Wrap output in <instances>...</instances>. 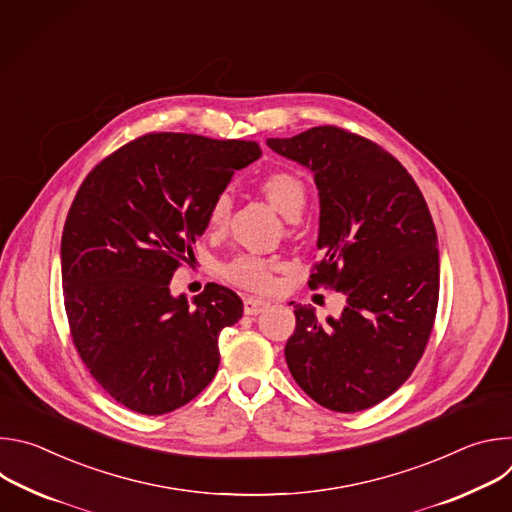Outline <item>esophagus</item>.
I'll use <instances>...</instances> for the list:
<instances>
[{
	"mask_svg": "<svg viewBox=\"0 0 512 512\" xmlns=\"http://www.w3.org/2000/svg\"><path fill=\"white\" fill-rule=\"evenodd\" d=\"M267 306H269V304L263 302V300L247 298V300H245V314H247V316H257V314H261Z\"/></svg>",
	"mask_w": 512,
	"mask_h": 512,
	"instance_id": "1",
	"label": "esophagus"
}]
</instances>
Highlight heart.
<instances>
[{
  "label": "heart",
  "instance_id": "heart-1",
  "mask_svg": "<svg viewBox=\"0 0 512 512\" xmlns=\"http://www.w3.org/2000/svg\"><path fill=\"white\" fill-rule=\"evenodd\" d=\"M261 192L267 196V200L275 206L289 221H296L306 208L308 190L304 180L294 172H271L267 174L261 184ZM233 208V200L229 192L216 194V198L210 202L206 225L210 231H223L229 223ZM277 261L269 257L259 255H239L233 261L223 265V277L231 281L237 287L249 289V291H269L273 285V275L277 271Z\"/></svg>",
  "mask_w": 512,
  "mask_h": 512
}]
</instances>
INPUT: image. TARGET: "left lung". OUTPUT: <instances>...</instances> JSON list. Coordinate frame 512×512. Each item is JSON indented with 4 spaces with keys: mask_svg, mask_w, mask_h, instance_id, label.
Instances as JSON below:
<instances>
[{
    "mask_svg": "<svg viewBox=\"0 0 512 512\" xmlns=\"http://www.w3.org/2000/svg\"><path fill=\"white\" fill-rule=\"evenodd\" d=\"M267 145L312 170L322 259L308 285L342 291L348 302L328 324L294 306L289 373L326 409H369L411 377L433 330L440 253L427 202L399 160L342 127L320 125Z\"/></svg>",
    "mask_w": 512,
    "mask_h": 512,
    "instance_id": "1",
    "label": "left lung"
}]
</instances>
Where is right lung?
Returning <instances> with one entry per match:
<instances>
[{
    "mask_svg": "<svg viewBox=\"0 0 512 512\" xmlns=\"http://www.w3.org/2000/svg\"><path fill=\"white\" fill-rule=\"evenodd\" d=\"M259 156L257 141L145 133L99 162L72 200L60 245L70 338L127 409L170 413L214 379L218 334L243 302L208 283L190 306L170 296V279L206 231L210 202Z\"/></svg>",
    "mask_w": 512,
    "mask_h": 512,
    "instance_id": "add662e5",
    "label": "right lung"
}]
</instances>
